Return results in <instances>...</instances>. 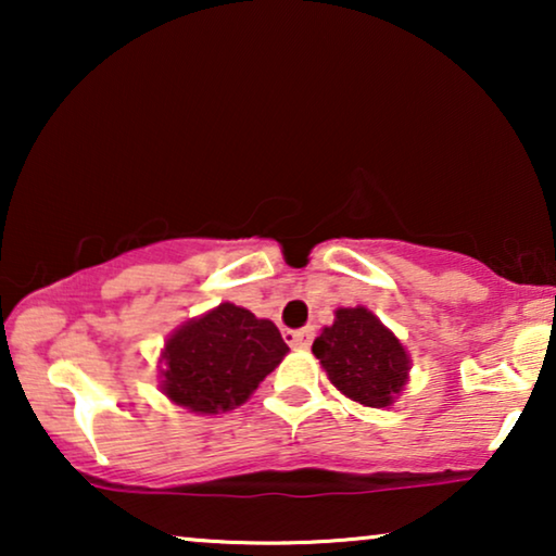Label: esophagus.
Segmentation results:
<instances>
[{"mask_svg":"<svg viewBox=\"0 0 556 556\" xmlns=\"http://www.w3.org/2000/svg\"><path fill=\"white\" fill-rule=\"evenodd\" d=\"M316 337L314 326H306V329H295V331H286L283 339L291 344L293 349H308L311 341Z\"/></svg>","mask_w":556,"mask_h":556,"instance_id":"34e87169","label":"esophagus"}]
</instances>
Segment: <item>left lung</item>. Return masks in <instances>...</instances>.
<instances>
[{
    "label": "left lung",
    "instance_id": "obj_1",
    "mask_svg": "<svg viewBox=\"0 0 556 556\" xmlns=\"http://www.w3.org/2000/svg\"><path fill=\"white\" fill-rule=\"evenodd\" d=\"M311 349L333 387L367 407L392 405L407 382L409 356L400 339L362 306L339 308Z\"/></svg>",
    "mask_w": 556,
    "mask_h": 556
}]
</instances>
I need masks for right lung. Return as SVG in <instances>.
Returning a JSON list of instances; mask_svg holds the SVG:
<instances>
[{
	"instance_id": "add662e5",
	"label": "right lung",
	"mask_w": 556,
	"mask_h": 556,
	"mask_svg": "<svg viewBox=\"0 0 556 556\" xmlns=\"http://www.w3.org/2000/svg\"><path fill=\"white\" fill-rule=\"evenodd\" d=\"M286 352L276 324L235 303H219L166 341L162 390L192 413H227L257 390Z\"/></svg>"
}]
</instances>
